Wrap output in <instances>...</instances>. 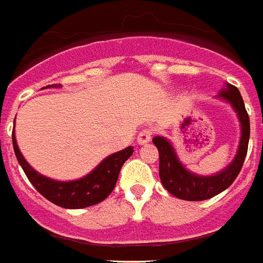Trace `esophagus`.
Returning <instances> with one entry per match:
<instances>
[{"mask_svg": "<svg viewBox=\"0 0 263 263\" xmlns=\"http://www.w3.org/2000/svg\"><path fill=\"white\" fill-rule=\"evenodd\" d=\"M153 134L154 130L151 129V127H145V129H143L139 133V139H137V141H139L140 144H147L148 141H151V139H153Z\"/></svg>", "mask_w": 263, "mask_h": 263, "instance_id": "1", "label": "esophagus"}]
</instances>
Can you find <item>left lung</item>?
Here are the masks:
<instances>
[{"label": "left lung", "instance_id": "obj_1", "mask_svg": "<svg viewBox=\"0 0 263 263\" xmlns=\"http://www.w3.org/2000/svg\"><path fill=\"white\" fill-rule=\"evenodd\" d=\"M219 97L224 98L236 109L237 115L241 122V140L240 147L234 161L226 169L215 176H197L185 171L177 159L175 149L167 140L162 137H154L153 143L159 153V177L162 185L172 195L185 201H204L218 195L233 184L238 173L241 171L242 163L248 151L250 140V118L247 114L246 105L238 88L233 84H226Z\"/></svg>", "mask_w": 263, "mask_h": 263}]
</instances>
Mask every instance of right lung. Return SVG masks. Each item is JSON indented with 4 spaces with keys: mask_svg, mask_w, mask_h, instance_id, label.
<instances>
[{
    "mask_svg": "<svg viewBox=\"0 0 263 263\" xmlns=\"http://www.w3.org/2000/svg\"><path fill=\"white\" fill-rule=\"evenodd\" d=\"M13 151L27 179L34 189L52 204L68 209H82L100 204L115 189L120 167L133 154V147H127L119 153L109 155L83 179L74 181H55L41 176L26 162L17 148L15 134H12Z\"/></svg>",
    "mask_w": 263,
    "mask_h": 263,
    "instance_id": "1",
    "label": "right lung"
}]
</instances>
